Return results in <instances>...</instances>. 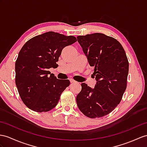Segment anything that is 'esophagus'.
Listing matches in <instances>:
<instances>
[{
    "instance_id": "obj_1",
    "label": "esophagus",
    "mask_w": 147,
    "mask_h": 147,
    "mask_svg": "<svg viewBox=\"0 0 147 147\" xmlns=\"http://www.w3.org/2000/svg\"><path fill=\"white\" fill-rule=\"evenodd\" d=\"M70 83H75V82H76V80H74V79H72V78H70Z\"/></svg>"
}]
</instances>
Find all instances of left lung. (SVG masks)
<instances>
[{"label": "left lung", "mask_w": 147, "mask_h": 147, "mask_svg": "<svg viewBox=\"0 0 147 147\" xmlns=\"http://www.w3.org/2000/svg\"><path fill=\"white\" fill-rule=\"evenodd\" d=\"M77 40L97 81L94 88L81 84L77 105L85 116L102 117L115 109L126 90L129 67L126 53L119 41L103 34L80 35Z\"/></svg>", "instance_id": "left-lung-1"}]
</instances>
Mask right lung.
Returning <instances> with one entry per match:
<instances>
[{
  "label": "right lung",
  "mask_w": 147,
  "mask_h": 147,
  "mask_svg": "<svg viewBox=\"0 0 147 147\" xmlns=\"http://www.w3.org/2000/svg\"><path fill=\"white\" fill-rule=\"evenodd\" d=\"M77 42L74 36L48 32L24 45L16 62V84L22 102L37 112H46L57 105L69 80L57 79L49 70L57 67L62 49Z\"/></svg>",
  "instance_id": "obj_1"
}]
</instances>
